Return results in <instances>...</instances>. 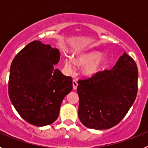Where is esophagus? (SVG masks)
<instances>
[{"mask_svg":"<svg viewBox=\"0 0 148 148\" xmlns=\"http://www.w3.org/2000/svg\"><path fill=\"white\" fill-rule=\"evenodd\" d=\"M77 87H78V82H76L75 80L73 81V87L74 90H76Z\"/></svg>","mask_w":148,"mask_h":148,"instance_id":"obj_1","label":"esophagus"}]
</instances>
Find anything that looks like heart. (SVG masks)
<instances>
[{
    "label": "heart",
    "instance_id": "heart-1",
    "mask_svg": "<svg viewBox=\"0 0 148 148\" xmlns=\"http://www.w3.org/2000/svg\"><path fill=\"white\" fill-rule=\"evenodd\" d=\"M100 53L97 51H92L88 53L78 55L75 58V62L78 65L84 66V72L87 75H92L102 68L107 58L105 56H99ZM65 66L68 70L72 71L75 65V62L72 58H66L64 60Z\"/></svg>",
    "mask_w": 148,
    "mask_h": 148
}]
</instances>
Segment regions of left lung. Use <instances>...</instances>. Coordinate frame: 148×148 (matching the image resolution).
<instances>
[{
	"mask_svg": "<svg viewBox=\"0 0 148 148\" xmlns=\"http://www.w3.org/2000/svg\"><path fill=\"white\" fill-rule=\"evenodd\" d=\"M78 83L80 121L88 128L107 130L119 124L133 105L138 90V68L124 53L112 70Z\"/></svg>",
	"mask_w": 148,
	"mask_h": 148,
	"instance_id": "left-lung-1",
	"label": "left lung"
}]
</instances>
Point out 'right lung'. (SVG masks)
I'll return each mask as SVG.
<instances>
[{
  "label": "right lung",
  "instance_id": "1",
  "mask_svg": "<svg viewBox=\"0 0 148 148\" xmlns=\"http://www.w3.org/2000/svg\"><path fill=\"white\" fill-rule=\"evenodd\" d=\"M58 49L34 40L16 55L10 66L9 96L23 119L43 127L58 117L64 98L73 90V78L55 69Z\"/></svg>",
  "mask_w": 148,
  "mask_h": 148
}]
</instances>
